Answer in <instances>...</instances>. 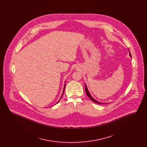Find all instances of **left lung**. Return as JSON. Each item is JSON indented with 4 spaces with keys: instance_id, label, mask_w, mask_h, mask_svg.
<instances>
[{
    "instance_id": "left-lung-1",
    "label": "left lung",
    "mask_w": 147,
    "mask_h": 147,
    "mask_svg": "<svg viewBox=\"0 0 147 147\" xmlns=\"http://www.w3.org/2000/svg\"><path fill=\"white\" fill-rule=\"evenodd\" d=\"M129 56H130L131 57H132V56H131V54L130 52H129ZM85 92H86V94L87 96H88L89 98H90V100H91L93 102H95V103H96V104H104V103H101V102H98V101H96V100H95V99H94V98H92V97L91 95H90V94L89 92L88 91V89H87V88H86V85H85Z\"/></svg>"
}]
</instances>
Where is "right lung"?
Segmentation results:
<instances>
[{
    "label": "right lung",
    "instance_id": "obj_1",
    "mask_svg": "<svg viewBox=\"0 0 147 147\" xmlns=\"http://www.w3.org/2000/svg\"><path fill=\"white\" fill-rule=\"evenodd\" d=\"M65 84H64V89H63V93H62V95H63V92H64V89H65ZM61 98H62V97H61ZM61 100V98H60V99H59V100ZM59 101H58V102H57V103H58V102H59Z\"/></svg>",
    "mask_w": 147,
    "mask_h": 147
}]
</instances>
